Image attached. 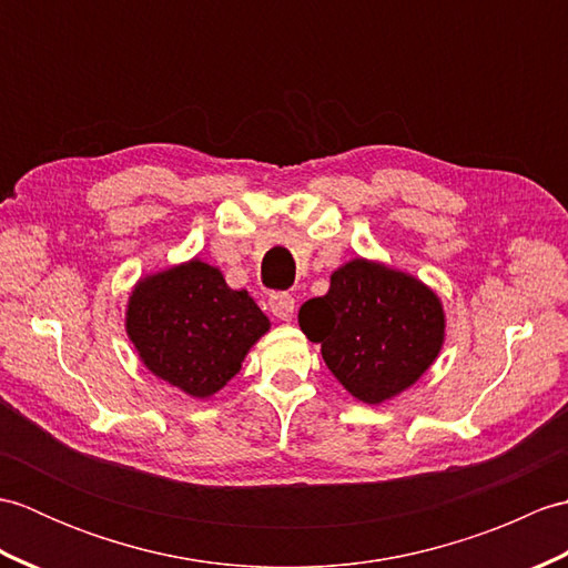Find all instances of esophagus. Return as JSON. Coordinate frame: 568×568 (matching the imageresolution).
I'll return each instance as SVG.
<instances>
[{"label": "esophagus", "mask_w": 568, "mask_h": 568, "mask_svg": "<svg viewBox=\"0 0 568 568\" xmlns=\"http://www.w3.org/2000/svg\"><path fill=\"white\" fill-rule=\"evenodd\" d=\"M268 310L277 320L291 322L295 315V297L291 293H273L268 297Z\"/></svg>", "instance_id": "1"}]
</instances>
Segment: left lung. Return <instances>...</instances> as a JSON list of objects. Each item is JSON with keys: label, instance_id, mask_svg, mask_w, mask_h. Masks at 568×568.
<instances>
[{"label": "left lung", "instance_id": "left-lung-1", "mask_svg": "<svg viewBox=\"0 0 568 568\" xmlns=\"http://www.w3.org/2000/svg\"><path fill=\"white\" fill-rule=\"evenodd\" d=\"M300 329L322 344L324 364L358 400L378 405L409 388L444 339L439 297L415 277L356 258L329 293L300 307Z\"/></svg>", "mask_w": 568, "mask_h": 568}]
</instances>
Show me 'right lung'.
<instances>
[{"label": "right lung", "instance_id": "1", "mask_svg": "<svg viewBox=\"0 0 568 568\" xmlns=\"http://www.w3.org/2000/svg\"><path fill=\"white\" fill-rule=\"evenodd\" d=\"M268 324L246 291L197 258L141 281L126 312L143 364L192 397L224 388Z\"/></svg>", "mask_w": 568, "mask_h": 568}]
</instances>
